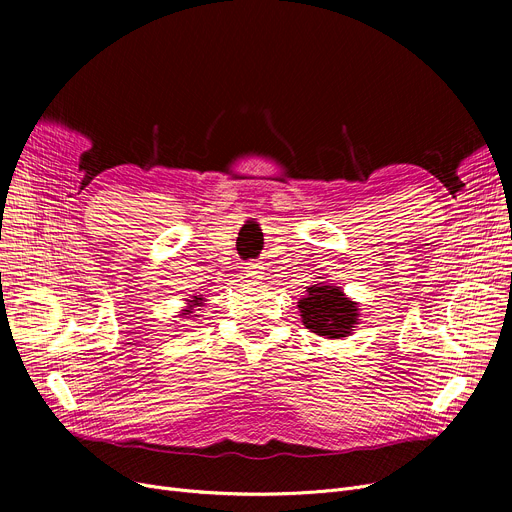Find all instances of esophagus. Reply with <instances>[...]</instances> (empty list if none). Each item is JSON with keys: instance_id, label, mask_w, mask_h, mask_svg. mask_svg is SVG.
<instances>
[{"instance_id": "obj_1", "label": "esophagus", "mask_w": 512, "mask_h": 512, "mask_svg": "<svg viewBox=\"0 0 512 512\" xmlns=\"http://www.w3.org/2000/svg\"><path fill=\"white\" fill-rule=\"evenodd\" d=\"M259 274H261V265L259 263H245V276L247 278H253V280H257L259 278Z\"/></svg>"}]
</instances>
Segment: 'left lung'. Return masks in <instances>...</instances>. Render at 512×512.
<instances>
[{
  "label": "left lung",
  "instance_id": "8db88e82",
  "mask_svg": "<svg viewBox=\"0 0 512 512\" xmlns=\"http://www.w3.org/2000/svg\"><path fill=\"white\" fill-rule=\"evenodd\" d=\"M307 299L299 301L303 324L326 338H344L357 324V305L346 301L338 286H311Z\"/></svg>",
  "mask_w": 512,
  "mask_h": 512
}]
</instances>
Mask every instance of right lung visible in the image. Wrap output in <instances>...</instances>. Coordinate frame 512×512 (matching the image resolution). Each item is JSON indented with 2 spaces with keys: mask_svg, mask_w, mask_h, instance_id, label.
Returning a JSON list of instances; mask_svg holds the SVG:
<instances>
[{
  "mask_svg": "<svg viewBox=\"0 0 512 512\" xmlns=\"http://www.w3.org/2000/svg\"><path fill=\"white\" fill-rule=\"evenodd\" d=\"M201 301H203V299H197V297H195V301H191V303H195V305H199V303H201ZM188 313H191V311H188ZM184 315H186V313H184Z\"/></svg>",
  "mask_w": 512,
  "mask_h": 512,
  "instance_id": "add662e5",
  "label": "right lung"
}]
</instances>
